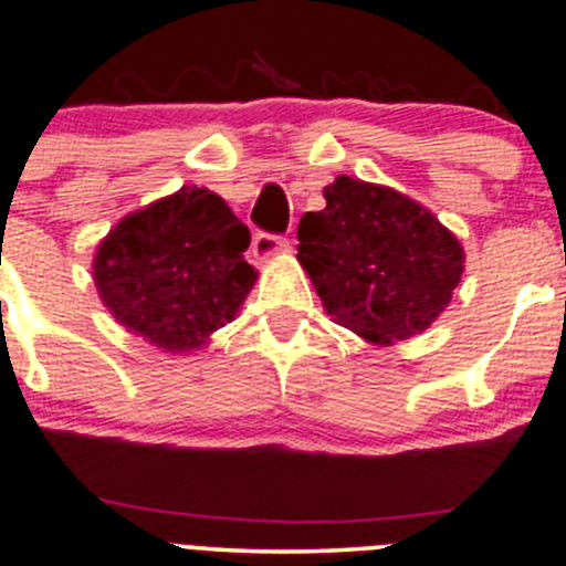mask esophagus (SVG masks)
<instances>
[{
  "label": "esophagus",
  "instance_id": "34e87169",
  "mask_svg": "<svg viewBox=\"0 0 566 566\" xmlns=\"http://www.w3.org/2000/svg\"><path fill=\"white\" fill-rule=\"evenodd\" d=\"M281 253H289V242L283 240V237H275V234H266V231H259V234L253 237V255L255 259H272V255H281Z\"/></svg>",
  "mask_w": 566,
  "mask_h": 566
}]
</instances>
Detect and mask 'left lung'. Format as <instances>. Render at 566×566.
Returning a JSON list of instances; mask_svg holds the SVG:
<instances>
[{"instance_id": "1", "label": "left lung", "mask_w": 566, "mask_h": 566, "mask_svg": "<svg viewBox=\"0 0 566 566\" xmlns=\"http://www.w3.org/2000/svg\"><path fill=\"white\" fill-rule=\"evenodd\" d=\"M300 220V264L332 322L373 346L422 335L450 305L463 244L413 198L346 174Z\"/></svg>"}]
</instances>
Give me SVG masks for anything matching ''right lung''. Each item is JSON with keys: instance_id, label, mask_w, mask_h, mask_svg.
<instances>
[{"instance_id": "1", "label": "right lung", "mask_w": 566, "mask_h": 566, "mask_svg": "<svg viewBox=\"0 0 566 566\" xmlns=\"http://www.w3.org/2000/svg\"><path fill=\"white\" fill-rule=\"evenodd\" d=\"M248 226L218 193L185 185L125 214L97 244L92 281L116 324L166 354L203 348L234 322L259 272Z\"/></svg>"}]
</instances>
